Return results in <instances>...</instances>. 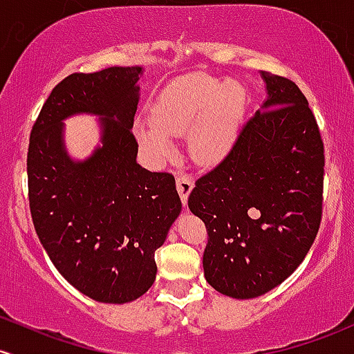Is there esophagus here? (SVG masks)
<instances>
[{
  "mask_svg": "<svg viewBox=\"0 0 354 354\" xmlns=\"http://www.w3.org/2000/svg\"><path fill=\"white\" fill-rule=\"evenodd\" d=\"M176 188H178V193H180V198H181V201H183V205L188 203V196L193 189L192 178H188L186 174H178Z\"/></svg>",
  "mask_w": 354,
  "mask_h": 354,
  "instance_id": "esophagus-1",
  "label": "esophagus"
}]
</instances>
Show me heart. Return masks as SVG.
Instances as JSON below:
<instances>
[{
	"label": "heart",
	"instance_id": "1",
	"mask_svg": "<svg viewBox=\"0 0 354 354\" xmlns=\"http://www.w3.org/2000/svg\"><path fill=\"white\" fill-rule=\"evenodd\" d=\"M245 111L242 85L205 73H188L166 85L151 107V120L134 126L139 145L153 159L168 158L171 136L188 133L192 156L213 165L235 145Z\"/></svg>",
	"mask_w": 354,
	"mask_h": 354
}]
</instances>
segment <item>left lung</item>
Wrapping results in <instances>:
<instances>
[{
    "label": "left lung",
    "instance_id": "1",
    "mask_svg": "<svg viewBox=\"0 0 354 354\" xmlns=\"http://www.w3.org/2000/svg\"><path fill=\"white\" fill-rule=\"evenodd\" d=\"M260 75L267 99L188 198L208 230L205 279L234 299L282 284L308 255L322 215L324 146L308 99L286 77Z\"/></svg>",
    "mask_w": 354,
    "mask_h": 354
}]
</instances>
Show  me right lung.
Returning <instances> with one entry per match:
<instances>
[{
    "mask_svg": "<svg viewBox=\"0 0 354 354\" xmlns=\"http://www.w3.org/2000/svg\"><path fill=\"white\" fill-rule=\"evenodd\" d=\"M142 67L72 73L41 107L30 136L28 196L35 230L57 270L87 297L126 304L156 279L154 252L181 213L173 174L138 165L133 134ZM100 118L93 154L73 160L63 120Z\"/></svg>",
    "mask_w": 354,
    "mask_h": 354,
    "instance_id": "1",
    "label": "right lung"
}]
</instances>
